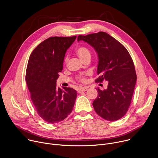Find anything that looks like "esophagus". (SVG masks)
<instances>
[{
    "label": "esophagus",
    "mask_w": 158,
    "mask_h": 158,
    "mask_svg": "<svg viewBox=\"0 0 158 158\" xmlns=\"http://www.w3.org/2000/svg\"><path fill=\"white\" fill-rule=\"evenodd\" d=\"M87 90V87H82L81 89H79L78 90H77V92L78 93H81V92H85Z\"/></svg>",
    "instance_id": "1"
}]
</instances>
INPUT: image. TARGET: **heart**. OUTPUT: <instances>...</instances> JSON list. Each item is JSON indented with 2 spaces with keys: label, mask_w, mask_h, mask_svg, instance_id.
<instances>
[{
  "label": "heart",
  "mask_w": 158,
  "mask_h": 158,
  "mask_svg": "<svg viewBox=\"0 0 158 158\" xmlns=\"http://www.w3.org/2000/svg\"><path fill=\"white\" fill-rule=\"evenodd\" d=\"M76 53L78 55V56L82 60L84 61L87 58H90L91 53L90 50L85 46H80L77 47L76 50ZM68 61V57L66 56L64 59V64L66 65ZM86 73H82V74H79L76 76V79L81 82V83H85L86 82Z\"/></svg>",
  "instance_id": "heart-1"
}]
</instances>
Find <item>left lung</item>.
<instances>
[{
  "label": "left lung",
  "mask_w": 158,
  "mask_h": 158,
  "mask_svg": "<svg viewBox=\"0 0 158 158\" xmlns=\"http://www.w3.org/2000/svg\"><path fill=\"white\" fill-rule=\"evenodd\" d=\"M94 48L98 63L95 82H108L107 89H97L98 96L93 102L95 112L106 120L120 119L127 112L133 94L136 74L133 60L126 48L108 33L99 31L79 35Z\"/></svg>",
  "instance_id": "obj_1"
}]
</instances>
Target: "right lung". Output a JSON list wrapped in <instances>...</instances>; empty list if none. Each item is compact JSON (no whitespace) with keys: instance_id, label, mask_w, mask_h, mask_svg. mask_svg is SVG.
<instances>
[{"instance_id":"right-lung-1","label":"right lung","mask_w":158,"mask_h":158,"mask_svg":"<svg viewBox=\"0 0 158 158\" xmlns=\"http://www.w3.org/2000/svg\"><path fill=\"white\" fill-rule=\"evenodd\" d=\"M76 38L49 37L34 49L28 60L25 80L30 97L39 116L49 123L63 120L74 106L76 90L58 88L56 80L63 68L66 50Z\"/></svg>"}]
</instances>
